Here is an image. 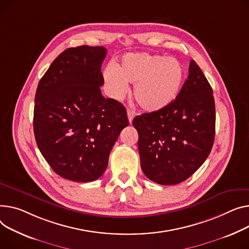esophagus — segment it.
Segmentation results:
<instances>
[{
	"mask_svg": "<svg viewBox=\"0 0 249 249\" xmlns=\"http://www.w3.org/2000/svg\"><path fill=\"white\" fill-rule=\"evenodd\" d=\"M127 115H128V120H129V123L131 124V123H132V121H133L134 116H135V112H134L133 110H130V109H128V110H127Z\"/></svg>",
	"mask_w": 249,
	"mask_h": 249,
	"instance_id": "34e87169",
	"label": "esophagus"
}]
</instances>
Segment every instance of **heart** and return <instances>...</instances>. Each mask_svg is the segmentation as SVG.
<instances>
[{
  "mask_svg": "<svg viewBox=\"0 0 249 249\" xmlns=\"http://www.w3.org/2000/svg\"><path fill=\"white\" fill-rule=\"evenodd\" d=\"M103 78L111 94L120 98L128 84L134 85V97L147 112H157L172 104L184 81V69L179 61L148 53H128L114 67L108 66Z\"/></svg>",
  "mask_w": 249,
  "mask_h": 249,
  "instance_id": "obj_1",
  "label": "heart"
}]
</instances>
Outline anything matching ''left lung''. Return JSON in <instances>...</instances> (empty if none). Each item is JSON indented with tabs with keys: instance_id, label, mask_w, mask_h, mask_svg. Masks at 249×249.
I'll return each instance as SVG.
<instances>
[{
	"instance_id": "obj_1",
	"label": "left lung",
	"mask_w": 249,
	"mask_h": 249,
	"mask_svg": "<svg viewBox=\"0 0 249 249\" xmlns=\"http://www.w3.org/2000/svg\"><path fill=\"white\" fill-rule=\"evenodd\" d=\"M213 91L195 61L175 101L134 118L143 173L155 183L174 185L189 178L208 157L215 135Z\"/></svg>"
}]
</instances>
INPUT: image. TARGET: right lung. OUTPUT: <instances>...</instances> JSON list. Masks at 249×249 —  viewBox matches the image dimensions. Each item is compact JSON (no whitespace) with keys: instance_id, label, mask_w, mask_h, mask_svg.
I'll return each instance as SVG.
<instances>
[{"instance_id":"add662e5","label":"right lung","mask_w":249,"mask_h":249,"mask_svg":"<svg viewBox=\"0 0 249 249\" xmlns=\"http://www.w3.org/2000/svg\"><path fill=\"white\" fill-rule=\"evenodd\" d=\"M104 47L66 49L40 80L34 134L39 150L61 177L91 182L105 172L112 148L129 124L125 107L102 96Z\"/></svg>"}]
</instances>
